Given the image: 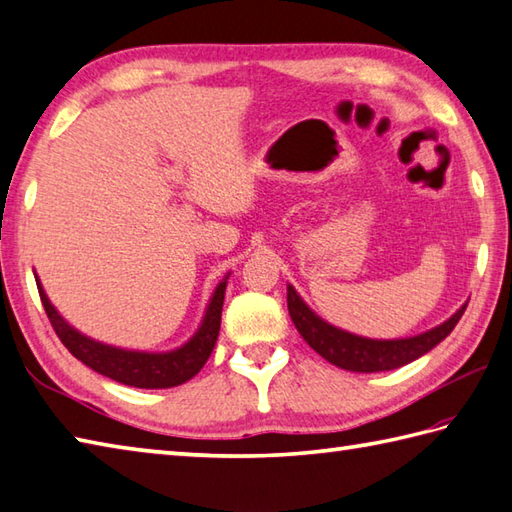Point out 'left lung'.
I'll list each match as a JSON object with an SVG mask.
<instances>
[{
  "label": "left lung",
  "mask_w": 512,
  "mask_h": 512,
  "mask_svg": "<svg viewBox=\"0 0 512 512\" xmlns=\"http://www.w3.org/2000/svg\"><path fill=\"white\" fill-rule=\"evenodd\" d=\"M468 302L455 311V314L444 320L429 331L420 333L413 338H398V340H371L356 336V333L342 331L329 325L311 311L305 300L298 296V291L287 285V307L289 316L294 320L298 333L311 349L320 353L327 362L336 364L340 369L356 371V373H375V371H391L404 367L417 360L424 353H429L435 344H440L448 333L455 329L462 314L466 311Z\"/></svg>",
  "instance_id": "8db88e82"
}]
</instances>
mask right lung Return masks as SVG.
Listing matches in <instances>:
<instances>
[{"label": "right lung", "instance_id": "obj_1", "mask_svg": "<svg viewBox=\"0 0 512 512\" xmlns=\"http://www.w3.org/2000/svg\"><path fill=\"white\" fill-rule=\"evenodd\" d=\"M225 287L227 276L214 289L210 305L205 309L201 327H198V331L183 344V347L165 353H148L110 347V344L83 336L75 327H70L68 322L59 316V311L50 305L46 291L37 278L41 305L46 309L52 329H55L59 340L64 342V347L72 356L81 360L92 371L106 375V378L114 382L128 384V387L137 389L179 387V384L192 380L194 375L203 369V364L214 351L218 331H221Z\"/></svg>", "mask_w": 512, "mask_h": 512}]
</instances>
